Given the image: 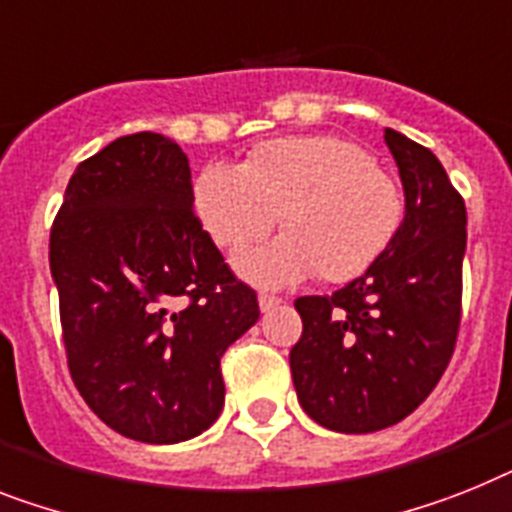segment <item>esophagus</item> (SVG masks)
Instances as JSON below:
<instances>
[{"mask_svg": "<svg viewBox=\"0 0 512 512\" xmlns=\"http://www.w3.org/2000/svg\"><path fill=\"white\" fill-rule=\"evenodd\" d=\"M280 303H282V298H277V295H266V293L259 295V308L264 311V314L274 311V308L280 306Z\"/></svg>", "mask_w": 512, "mask_h": 512, "instance_id": "1", "label": "esophagus"}]
</instances>
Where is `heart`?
Segmentation results:
<instances>
[{
	"label": "heart",
	"mask_w": 512,
	"mask_h": 512,
	"mask_svg": "<svg viewBox=\"0 0 512 512\" xmlns=\"http://www.w3.org/2000/svg\"><path fill=\"white\" fill-rule=\"evenodd\" d=\"M193 206L209 238L230 253L264 240L280 217L282 238L235 261L264 287L295 285L311 272L332 285L356 280L390 248L405 217L398 183L340 135L274 138L243 167L206 164Z\"/></svg>",
	"instance_id": "heart-1"
}]
</instances>
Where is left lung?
I'll return each instance as SVG.
<instances>
[{"instance_id": "obj_1", "label": "left lung", "mask_w": 512, "mask_h": 512, "mask_svg": "<svg viewBox=\"0 0 512 512\" xmlns=\"http://www.w3.org/2000/svg\"><path fill=\"white\" fill-rule=\"evenodd\" d=\"M384 143L405 193L400 232L358 280L295 301V392L316 424L342 434L379 432L416 411L460 327L466 204L432 151L392 128Z\"/></svg>"}]
</instances>
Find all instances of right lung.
Here are the masks:
<instances>
[{
    "label": "right lung",
    "instance_id": "add662e5",
    "mask_svg": "<svg viewBox=\"0 0 512 512\" xmlns=\"http://www.w3.org/2000/svg\"><path fill=\"white\" fill-rule=\"evenodd\" d=\"M67 366L122 437L175 445L222 413L219 358L259 322L193 214L188 156L159 133L122 135L78 164L49 240Z\"/></svg>",
    "mask_w": 512,
    "mask_h": 512
}]
</instances>
